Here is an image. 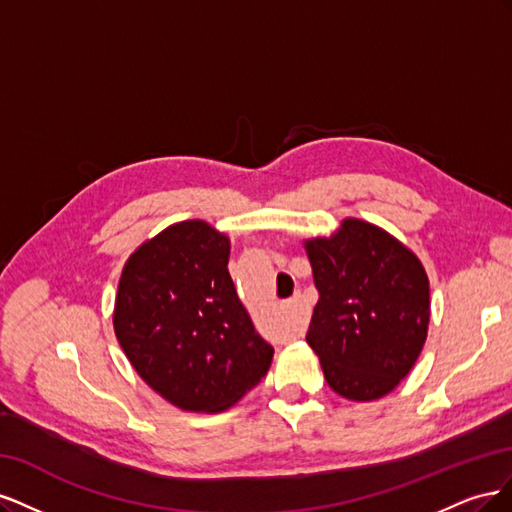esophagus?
<instances>
[{"label":"esophagus","mask_w":512,"mask_h":512,"mask_svg":"<svg viewBox=\"0 0 512 512\" xmlns=\"http://www.w3.org/2000/svg\"><path fill=\"white\" fill-rule=\"evenodd\" d=\"M288 307H290V309H301V294H299V292L294 294V297L288 301Z\"/></svg>","instance_id":"esophagus-1"}]
</instances>
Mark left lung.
<instances>
[{
    "label": "left lung",
    "instance_id": "obj_1",
    "mask_svg": "<svg viewBox=\"0 0 512 512\" xmlns=\"http://www.w3.org/2000/svg\"><path fill=\"white\" fill-rule=\"evenodd\" d=\"M318 303L307 344L331 389L352 401L391 393L414 367L429 324L427 273L389 232L348 218L333 237L309 239Z\"/></svg>",
    "mask_w": 512,
    "mask_h": 512
}]
</instances>
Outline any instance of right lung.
<instances>
[{"label":"right lung","instance_id":"1","mask_svg":"<svg viewBox=\"0 0 512 512\" xmlns=\"http://www.w3.org/2000/svg\"><path fill=\"white\" fill-rule=\"evenodd\" d=\"M230 241L203 220L168 226L121 271L115 335L153 391L190 412H222L269 371L228 273Z\"/></svg>","mask_w":512,"mask_h":512}]
</instances>
